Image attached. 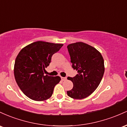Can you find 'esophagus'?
Here are the masks:
<instances>
[{
  "mask_svg": "<svg viewBox=\"0 0 127 127\" xmlns=\"http://www.w3.org/2000/svg\"><path fill=\"white\" fill-rule=\"evenodd\" d=\"M61 79H62V81H65L66 80V77H61Z\"/></svg>",
  "mask_w": 127,
  "mask_h": 127,
  "instance_id": "esophagus-1",
  "label": "esophagus"
}]
</instances>
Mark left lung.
Returning <instances> with one entry per match:
<instances>
[{
	"instance_id": "obj_1",
	"label": "left lung",
	"mask_w": 127,
	"mask_h": 127,
	"mask_svg": "<svg viewBox=\"0 0 127 127\" xmlns=\"http://www.w3.org/2000/svg\"><path fill=\"white\" fill-rule=\"evenodd\" d=\"M67 48L72 67L78 72L74 77H68L73 88L67 91V95L74 99L86 98L101 81L105 69L103 58L96 48L82 42L70 44Z\"/></svg>"
}]
</instances>
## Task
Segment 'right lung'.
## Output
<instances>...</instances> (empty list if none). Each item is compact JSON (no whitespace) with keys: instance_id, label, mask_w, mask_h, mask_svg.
Instances as JSON below:
<instances>
[{"instance_id":"add662e5","label":"right lung","mask_w":127,"mask_h":127,"mask_svg":"<svg viewBox=\"0 0 127 127\" xmlns=\"http://www.w3.org/2000/svg\"><path fill=\"white\" fill-rule=\"evenodd\" d=\"M44 41H36L21 50L14 64L15 81L24 94L31 99L44 101L52 96L54 88L61 81L59 76L44 75L53 54L63 46Z\"/></svg>"}]
</instances>
